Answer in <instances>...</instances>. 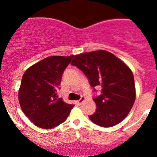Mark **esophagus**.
I'll list each match as a JSON object with an SVG mask.
<instances>
[{
	"label": "esophagus",
	"mask_w": 157,
	"mask_h": 157,
	"mask_svg": "<svg viewBox=\"0 0 157 157\" xmlns=\"http://www.w3.org/2000/svg\"><path fill=\"white\" fill-rule=\"evenodd\" d=\"M84 100H85V97L84 96H82L81 97H80V99H79V100L77 101V105H81V104L84 102Z\"/></svg>",
	"instance_id": "34e87169"
}]
</instances>
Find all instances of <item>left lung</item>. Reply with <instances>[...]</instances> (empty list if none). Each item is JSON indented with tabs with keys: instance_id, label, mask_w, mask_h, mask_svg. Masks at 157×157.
I'll return each mask as SVG.
<instances>
[{
	"instance_id": "1",
	"label": "left lung",
	"mask_w": 157,
	"mask_h": 157,
	"mask_svg": "<svg viewBox=\"0 0 157 157\" xmlns=\"http://www.w3.org/2000/svg\"><path fill=\"white\" fill-rule=\"evenodd\" d=\"M71 65L87 77L93 92L102 87L93 98L96 111L89 118L105 128L112 127L125 118L135 101V85L132 72L122 61L107 51L99 50L75 55Z\"/></svg>"
}]
</instances>
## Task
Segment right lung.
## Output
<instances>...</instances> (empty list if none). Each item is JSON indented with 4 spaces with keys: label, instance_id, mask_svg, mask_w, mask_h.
Returning <instances> with one entry per match:
<instances>
[{
    "label": "right lung",
    "instance_id": "right-lung-1",
    "mask_svg": "<svg viewBox=\"0 0 157 157\" xmlns=\"http://www.w3.org/2000/svg\"><path fill=\"white\" fill-rule=\"evenodd\" d=\"M73 57H48L31 66L22 77L19 90L20 107L38 127L49 129L59 125L74 107L57 96L63 73Z\"/></svg>",
    "mask_w": 157,
    "mask_h": 157
}]
</instances>
